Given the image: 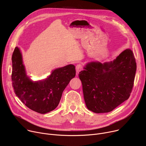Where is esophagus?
<instances>
[{
  "mask_svg": "<svg viewBox=\"0 0 146 146\" xmlns=\"http://www.w3.org/2000/svg\"><path fill=\"white\" fill-rule=\"evenodd\" d=\"M82 65L81 64H78L77 65L76 67V72L77 73H78L80 71H81L82 70Z\"/></svg>",
  "mask_w": 146,
  "mask_h": 146,
  "instance_id": "esophagus-1",
  "label": "esophagus"
}]
</instances>
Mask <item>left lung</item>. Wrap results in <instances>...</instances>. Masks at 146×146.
Masks as SVG:
<instances>
[{"instance_id":"left-lung-1","label":"left lung","mask_w":146,"mask_h":146,"mask_svg":"<svg viewBox=\"0 0 146 146\" xmlns=\"http://www.w3.org/2000/svg\"><path fill=\"white\" fill-rule=\"evenodd\" d=\"M78 76L88 110L108 113L129 98L136 70L131 50H125L111 62H90Z\"/></svg>"}]
</instances>
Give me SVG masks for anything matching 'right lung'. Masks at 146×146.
Instances as JSON below:
<instances>
[{
  "label": "right lung",
  "instance_id": "1",
  "mask_svg": "<svg viewBox=\"0 0 146 146\" xmlns=\"http://www.w3.org/2000/svg\"><path fill=\"white\" fill-rule=\"evenodd\" d=\"M12 86L16 96L37 113L46 114L58 105L62 92L76 76L75 66L68 65L56 69L46 79L33 81L27 75L23 56L16 47L12 55Z\"/></svg>",
  "mask_w": 146,
  "mask_h": 146
}]
</instances>
